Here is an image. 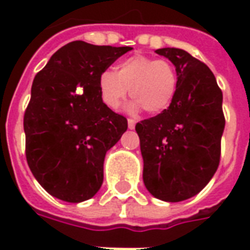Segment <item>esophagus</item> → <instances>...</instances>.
I'll return each instance as SVG.
<instances>
[{
    "mask_svg": "<svg viewBox=\"0 0 250 250\" xmlns=\"http://www.w3.org/2000/svg\"><path fill=\"white\" fill-rule=\"evenodd\" d=\"M127 123H128V128H130V130H134V128H135L136 120H134V119H128V120H127Z\"/></svg>",
    "mask_w": 250,
    "mask_h": 250,
    "instance_id": "esophagus-1",
    "label": "esophagus"
}]
</instances>
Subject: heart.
<instances>
[{"label":"heart","instance_id":"heart-1","mask_svg":"<svg viewBox=\"0 0 250 250\" xmlns=\"http://www.w3.org/2000/svg\"><path fill=\"white\" fill-rule=\"evenodd\" d=\"M178 87L175 66L163 59L135 55L118 64V71H104L99 77V89L103 103L118 109L128 92L135 100L128 111L145 108L150 114H159L173 102Z\"/></svg>","mask_w":250,"mask_h":250}]
</instances>
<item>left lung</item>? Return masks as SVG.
Returning a JSON list of instances; mask_svg holds the SVG:
<instances>
[{"label": "left lung", "mask_w": 250, "mask_h": 250, "mask_svg": "<svg viewBox=\"0 0 250 250\" xmlns=\"http://www.w3.org/2000/svg\"><path fill=\"white\" fill-rule=\"evenodd\" d=\"M173 62L178 87L161 114L135 125L143 157V182L166 202L194 197L217 171L225 128L222 92L213 72L178 48L155 51Z\"/></svg>", "instance_id": "8db88e82"}]
</instances>
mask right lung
I'll use <instances>...</instances> for the list:
<instances>
[{
	"label": "right lung",
	"instance_id": "1",
	"mask_svg": "<svg viewBox=\"0 0 250 250\" xmlns=\"http://www.w3.org/2000/svg\"><path fill=\"white\" fill-rule=\"evenodd\" d=\"M131 49L72 41L36 75L24 115L26 161L53 197L77 204L102 188L105 152L127 119L103 103L99 77Z\"/></svg>",
	"mask_w": 250,
	"mask_h": 250
}]
</instances>
